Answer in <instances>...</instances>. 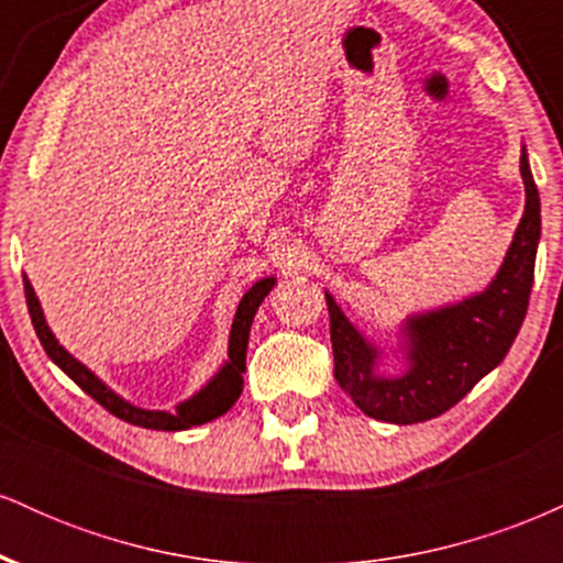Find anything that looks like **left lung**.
<instances>
[{
	"label": "left lung",
	"instance_id": "left-lung-1",
	"mask_svg": "<svg viewBox=\"0 0 563 563\" xmlns=\"http://www.w3.org/2000/svg\"><path fill=\"white\" fill-rule=\"evenodd\" d=\"M525 217L495 280L468 299L412 314L402 322L399 349L407 367L399 376L376 373L380 349L367 341L325 294L331 314L333 376L352 402L386 423H421L461 402L508 354L525 322L540 243V192L521 147Z\"/></svg>",
	"mask_w": 563,
	"mask_h": 563
}]
</instances>
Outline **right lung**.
<instances>
[{
  "label": "right lung",
  "instance_id": "right-lung-1",
  "mask_svg": "<svg viewBox=\"0 0 563 563\" xmlns=\"http://www.w3.org/2000/svg\"><path fill=\"white\" fill-rule=\"evenodd\" d=\"M273 286H275V277H262V280H256L254 286L245 290L241 303H238L235 320H232L228 363L219 367L203 389L192 394V397L185 399V402H179L174 412H166V410H145V407L126 402V399L119 397L111 386L102 384V380L97 378L87 365H81L74 354L66 352V349L57 344L53 331H49L47 320H44L42 303L36 299L34 286H31L29 277L23 275L25 303H29L31 322H34V331L38 335V341H42L47 357L53 360V363L60 367L70 380H74V384H79L81 389L95 399V402H100L108 412H113L115 418H121V421L132 426H142V429H156V431H185L190 429V426L209 423L214 421V418L224 416V412L238 402V397H241L243 391L245 349H249L251 322H254L256 309H260V303L264 301V296L273 290Z\"/></svg>",
  "mask_w": 563,
  "mask_h": 563
}]
</instances>
